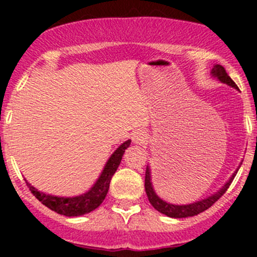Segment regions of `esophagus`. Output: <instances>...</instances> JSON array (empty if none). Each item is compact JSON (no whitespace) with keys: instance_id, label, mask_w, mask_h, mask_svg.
<instances>
[{"instance_id":"esophagus-1","label":"esophagus","mask_w":257,"mask_h":257,"mask_svg":"<svg viewBox=\"0 0 257 257\" xmlns=\"http://www.w3.org/2000/svg\"><path fill=\"white\" fill-rule=\"evenodd\" d=\"M132 139L136 144H145L148 141V134L144 131H137L132 136Z\"/></svg>"}]
</instances>
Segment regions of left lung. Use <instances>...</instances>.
<instances>
[{
	"label": "left lung",
	"instance_id": "obj_1",
	"mask_svg": "<svg viewBox=\"0 0 257 257\" xmlns=\"http://www.w3.org/2000/svg\"><path fill=\"white\" fill-rule=\"evenodd\" d=\"M212 76L216 77L217 79L221 80L222 83H226V84L231 85V87L237 88V85L235 84V82L230 78L229 74L226 73L225 68L220 64H216L214 66L211 71ZM236 172L232 174V177L227 180V183L220 189L219 191H216L215 194H212L211 196H208L206 199H203L200 201H196V203L193 204H188V205H174V204H169L167 201L162 200L159 196L155 194L154 189H153V184H152V178H150V169L149 167H147V172H145V193H147L148 199H149V203L152 204L153 208L157 209L158 211L162 212V214L167 215L169 217H177V219H180V217H188V216H194V215H198L200 212L205 211L206 209H209L210 206L214 205L220 198L225 194V191L229 189V186L231 185L232 180H234L235 175H236Z\"/></svg>",
	"mask_w": 257,
	"mask_h": 257
}]
</instances>
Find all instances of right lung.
Listing matches in <instances>:
<instances>
[{
    "label": "right lung",
    "instance_id": "obj_1",
    "mask_svg": "<svg viewBox=\"0 0 257 257\" xmlns=\"http://www.w3.org/2000/svg\"><path fill=\"white\" fill-rule=\"evenodd\" d=\"M129 145H131V141L124 142L110 155L104 169H103L102 174L98 178V180L95 181L94 185L92 186V189L89 191H87L85 194H82V195L74 196V198H58V196L47 195L45 193H41L37 189L33 188L30 183H27V186L30 188L31 193L43 205H46L48 209L56 211L57 214L66 215V216H79V215L88 214V212L97 209L103 203L105 196H107L112 177L114 175V173L116 172V169H118L119 164L121 162V157H123L124 152H125V149Z\"/></svg>",
    "mask_w": 257,
    "mask_h": 257
}]
</instances>
